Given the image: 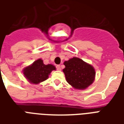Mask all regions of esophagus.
Here are the masks:
<instances>
[{
    "mask_svg": "<svg viewBox=\"0 0 124 124\" xmlns=\"http://www.w3.org/2000/svg\"><path fill=\"white\" fill-rule=\"evenodd\" d=\"M56 70H58V71H60V70H61V68H60V65H57V66H56Z\"/></svg>",
    "mask_w": 124,
    "mask_h": 124,
    "instance_id": "1",
    "label": "esophagus"
}]
</instances>
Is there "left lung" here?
Listing matches in <instances>:
<instances>
[{"label": "left lung", "instance_id": "1", "mask_svg": "<svg viewBox=\"0 0 124 124\" xmlns=\"http://www.w3.org/2000/svg\"><path fill=\"white\" fill-rule=\"evenodd\" d=\"M63 72L66 80L74 88L84 89L89 86L94 80L95 71L91 65L82 59L73 57L64 63Z\"/></svg>", "mask_w": 124, "mask_h": 124}]
</instances>
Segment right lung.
<instances>
[{
	"label": "right lung",
	"instance_id": "1",
	"mask_svg": "<svg viewBox=\"0 0 124 124\" xmlns=\"http://www.w3.org/2000/svg\"><path fill=\"white\" fill-rule=\"evenodd\" d=\"M56 68L52 64L45 65L42 59H38L23 70L25 77L31 84H37L47 79L49 74Z\"/></svg>",
	"mask_w": 124,
	"mask_h": 124
}]
</instances>
